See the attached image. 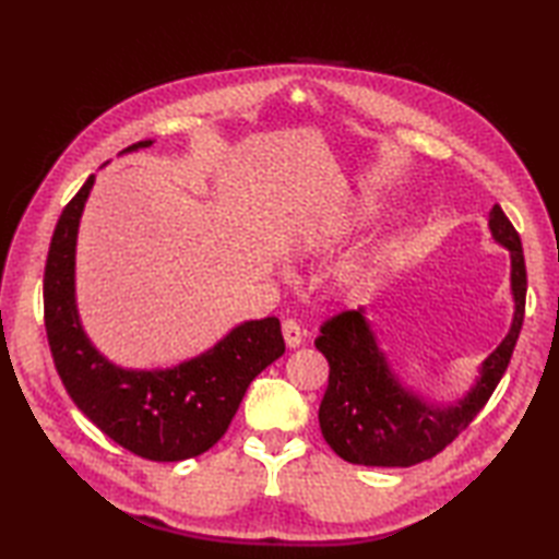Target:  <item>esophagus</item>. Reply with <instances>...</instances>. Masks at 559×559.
Here are the masks:
<instances>
[{"label": "esophagus", "mask_w": 559, "mask_h": 559, "mask_svg": "<svg viewBox=\"0 0 559 559\" xmlns=\"http://www.w3.org/2000/svg\"><path fill=\"white\" fill-rule=\"evenodd\" d=\"M302 336L305 331L298 322H295V319H286V322H283V338H286L288 348H298L302 343Z\"/></svg>", "instance_id": "34e87169"}]
</instances>
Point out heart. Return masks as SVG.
I'll return each mask as SVG.
<instances>
[{"instance_id":"heart-1","label":"heart","mask_w":559,"mask_h":559,"mask_svg":"<svg viewBox=\"0 0 559 559\" xmlns=\"http://www.w3.org/2000/svg\"><path fill=\"white\" fill-rule=\"evenodd\" d=\"M370 273H372V269L367 261H353V264H348L341 271L338 281H341V286H346V288H358V286H362V283H367Z\"/></svg>"}]
</instances>
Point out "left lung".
Returning <instances> with one entry per match:
<instances>
[{
	"label": "left lung",
	"instance_id": "left-lung-1",
	"mask_svg": "<svg viewBox=\"0 0 559 559\" xmlns=\"http://www.w3.org/2000/svg\"><path fill=\"white\" fill-rule=\"evenodd\" d=\"M488 225L495 242L507 247L512 257L514 319L504 341L480 365L476 384L456 403L437 406L401 384L377 346L362 307L324 322L314 341L317 350L329 360V386L319 406V427L326 444L343 461L406 468L432 459L466 430L500 384L524 324L526 264L521 237L497 204Z\"/></svg>",
	"mask_w": 559,
	"mask_h": 559
}]
</instances>
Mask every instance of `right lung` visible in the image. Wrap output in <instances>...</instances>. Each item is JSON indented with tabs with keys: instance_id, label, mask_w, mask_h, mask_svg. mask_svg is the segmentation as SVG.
<instances>
[{
	"instance_id": "right-lung-1",
	"label": "right lung",
	"mask_w": 559,
	"mask_h": 559,
	"mask_svg": "<svg viewBox=\"0 0 559 559\" xmlns=\"http://www.w3.org/2000/svg\"><path fill=\"white\" fill-rule=\"evenodd\" d=\"M153 141L124 148H146ZM96 177L64 206L47 252L45 329L62 384L79 411L117 444L148 461L204 454L228 430L252 379L286 353L276 317L235 326L216 346L168 370H124L93 346L76 310V235Z\"/></svg>"
}]
</instances>
